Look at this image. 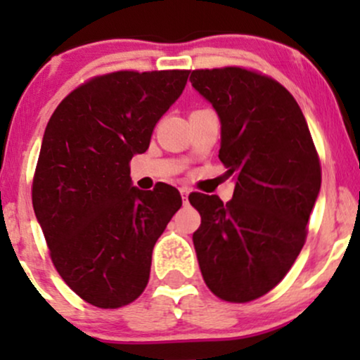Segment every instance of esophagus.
Masks as SVG:
<instances>
[{
	"label": "esophagus",
	"instance_id": "34e87169",
	"mask_svg": "<svg viewBox=\"0 0 360 360\" xmlns=\"http://www.w3.org/2000/svg\"><path fill=\"white\" fill-rule=\"evenodd\" d=\"M181 191V194H183V201H184V205L188 203V194H189V188H186V186H183V188L179 189Z\"/></svg>",
	"mask_w": 360,
	"mask_h": 360
}]
</instances>
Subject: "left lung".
I'll use <instances>...</instances> for the list:
<instances>
[{"label":"left lung","mask_w":360,"mask_h":360,"mask_svg":"<svg viewBox=\"0 0 360 360\" xmlns=\"http://www.w3.org/2000/svg\"><path fill=\"white\" fill-rule=\"evenodd\" d=\"M189 81L220 117L218 157L237 181L225 205L189 194L201 214L194 249L210 291L247 303L278 286L303 249L320 157L298 103L272 77L229 65L196 69Z\"/></svg>","instance_id":"1"}]
</instances>
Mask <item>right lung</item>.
Here are the masks:
<instances>
[{"label":"right lung","mask_w":360,"mask_h":360,"mask_svg":"<svg viewBox=\"0 0 360 360\" xmlns=\"http://www.w3.org/2000/svg\"><path fill=\"white\" fill-rule=\"evenodd\" d=\"M189 71L94 76L59 103L45 128L32 203L64 283L93 307L135 301L152 250L183 205L172 186H131L130 160L183 93Z\"/></svg>","instance_id":"1"}]
</instances>
